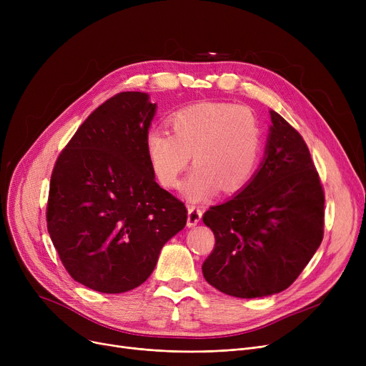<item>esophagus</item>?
<instances>
[{"instance_id": "obj_1", "label": "esophagus", "mask_w": 366, "mask_h": 366, "mask_svg": "<svg viewBox=\"0 0 366 366\" xmlns=\"http://www.w3.org/2000/svg\"><path fill=\"white\" fill-rule=\"evenodd\" d=\"M202 215H203L202 209H199V207H196V206H189V207H188V218H187V225H188L189 228L196 227V225L200 222V219H202Z\"/></svg>"}]
</instances>
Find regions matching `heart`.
<instances>
[{
    "label": "heart",
    "instance_id": "heart-1",
    "mask_svg": "<svg viewBox=\"0 0 366 366\" xmlns=\"http://www.w3.org/2000/svg\"><path fill=\"white\" fill-rule=\"evenodd\" d=\"M170 133L152 129L145 137L149 166L166 188L179 184L193 156L182 194L200 202L221 187L236 193L252 179L261 156V130L255 115L239 105L202 102L179 109L169 119Z\"/></svg>",
    "mask_w": 366,
    "mask_h": 366
}]
</instances>
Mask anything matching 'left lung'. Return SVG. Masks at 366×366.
I'll return each mask as SVG.
<instances>
[{"instance_id": "left-lung-1", "label": "left lung", "mask_w": 366, "mask_h": 366, "mask_svg": "<svg viewBox=\"0 0 366 366\" xmlns=\"http://www.w3.org/2000/svg\"><path fill=\"white\" fill-rule=\"evenodd\" d=\"M270 117L264 159L252 179L203 215L215 234L203 276L236 298L285 291L323 239L325 196L310 151L282 115L270 109Z\"/></svg>"}]
</instances>
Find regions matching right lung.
I'll use <instances>...</instances> for the list:
<instances>
[{
    "instance_id": "1",
    "label": "right lung",
    "mask_w": 366,
    "mask_h": 366,
    "mask_svg": "<svg viewBox=\"0 0 366 366\" xmlns=\"http://www.w3.org/2000/svg\"><path fill=\"white\" fill-rule=\"evenodd\" d=\"M144 92L96 108L57 159L47 229L74 280L104 294L142 285L162 247L187 224V209L156 182L145 137L156 115Z\"/></svg>"
}]
</instances>
